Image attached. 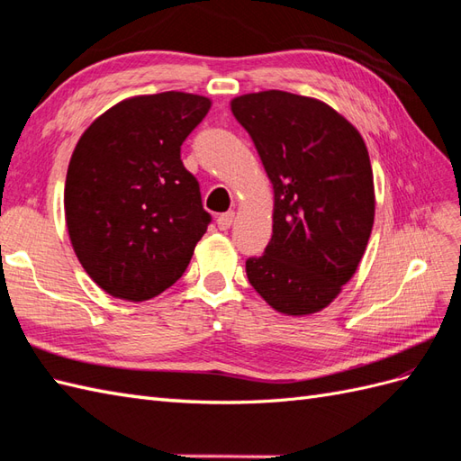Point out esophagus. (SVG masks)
Instances as JSON below:
<instances>
[{
    "label": "esophagus",
    "instance_id": "obj_1",
    "mask_svg": "<svg viewBox=\"0 0 461 461\" xmlns=\"http://www.w3.org/2000/svg\"><path fill=\"white\" fill-rule=\"evenodd\" d=\"M233 220H235V212L233 210H230V212H226V214H220L218 216V228L221 230V231H226V230H230L231 228V223H233Z\"/></svg>",
    "mask_w": 461,
    "mask_h": 461
}]
</instances>
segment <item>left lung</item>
Masks as SVG:
<instances>
[{
    "label": "left lung",
    "instance_id": "8db88e82",
    "mask_svg": "<svg viewBox=\"0 0 461 461\" xmlns=\"http://www.w3.org/2000/svg\"><path fill=\"white\" fill-rule=\"evenodd\" d=\"M275 188L273 238L245 261L247 278L280 313L327 308L357 273L374 226V175L360 132L329 104L286 91L235 97Z\"/></svg>",
    "mask_w": 461,
    "mask_h": 461
}]
</instances>
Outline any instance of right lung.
<instances>
[{
  "label": "right lung",
  "instance_id": "add662e5",
  "mask_svg": "<svg viewBox=\"0 0 461 461\" xmlns=\"http://www.w3.org/2000/svg\"><path fill=\"white\" fill-rule=\"evenodd\" d=\"M210 99L165 91L121 101L68 165L66 226L81 267L114 298L144 302L183 276L212 216L181 146Z\"/></svg>",
  "mask_w": 461,
  "mask_h": 461
}]
</instances>
